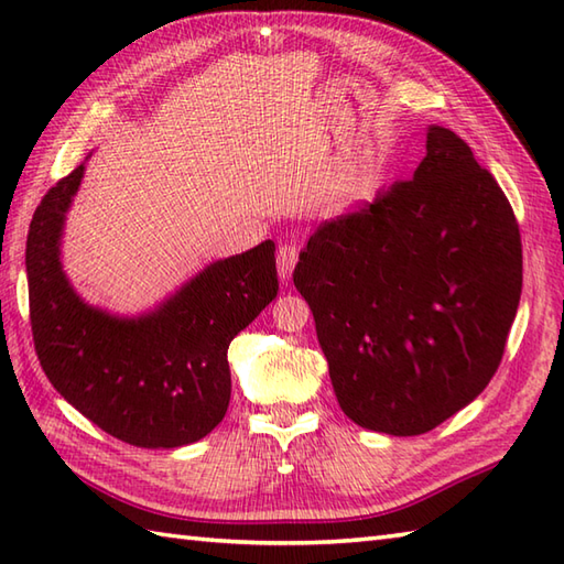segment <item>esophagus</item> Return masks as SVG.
Segmentation results:
<instances>
[{
	"label": "esophagus",
	"mask_w": 564,
	"mask_h": 564,
	"mask_svg": "<svg viewBox=\"0 0 564 564\" xmlns=\"http://www.w3.org/2000/svg\"><path fill=\"white\" fill-rule=\"evenodd\" d=\"M275 261H279L281 281H289L293 269H295V263H297V247L293 242H283L279 247V259H275Z\"/></svg>",
	"instance_id": "1"
}]
</instances>
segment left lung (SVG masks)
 I'll return each mask as SVG.
<instances>
[{"label": "left lung", "mask_w": 564, "mask_h": 564, "mask_svg": "<svg viewBox=\"0 0 564 564\" xmlns=\"http://www.w3.org/2000/svg\"><path fill=\"white\" fill-rule=\"evenodd\" d=\"M521 281L511 203L441 126L412 178L322 223L293 271L344 414L392 436L426 434L487 388Z\"/></svg>", "instance_id": "obj_1"}]
</instances>
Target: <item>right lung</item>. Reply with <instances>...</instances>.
<instances>
[{"instance_id":"right-lung-1","label":"right lung","mask_w":564,"mask_h":564,"mask_svg":"<svg viewBox=\"0 0 564 564\" xmlns=\"http://www.w3.org/2000/svg\"><path fill=\"white\" fill-rule=\"evenodd\" d=\"M84 164L47 191L26 239L31 332L47 380L89 422L138 448H178L223 422L227 346L275 293L271 239L220 259L152 313L126 319L72 291L59 263L65 213Z\"/></svg>"}]
</instances>
